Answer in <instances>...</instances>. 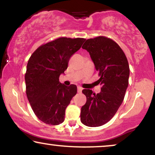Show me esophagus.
<instances>
[{
  "label": "esophagus",
  "instance_id": "obj_1",
  "mask_svg": "<svg viewBox=\"0 0 155 155\" xmlns=\"http://www.w3.org/2000/svg\"><path fill=\"white\" fill-rule=\"evenodd\" d=\"M82 91V88L81 87H78V93H81Z\"/></svg>",
  "mask_w": 155,
  "mask_h": 155
}]
</instances>
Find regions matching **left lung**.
<instances>
[{"label":"left lung","instance_id":"1","mask_svg":"<svg viewBox=\"0 0 155 155\" xmlns=\"http://www.w3.org/2000/svg\"><path fill=\"white\" fill-rule=\"evenodd\" d=\"M82 48L90 55L101 88L97 94L82 90L87 101L81 108L80 120L87 126H101L114 117L124 101L130 75L128 62L120 46L107 37L89 39Z\"/></svg>","mask_w":155,"mask_h":155}]
</instances>
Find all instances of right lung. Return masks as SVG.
Wrapping results in <instances>:
<instances>
[{"instance_id":"add662e5","label":"right lung","mask_w":155,"mask_h":155,"mask_svg":"<svg viewBox=\"0 0 155 155\" xmlns=\"http://www.w3.org/2000/svg\"><path fill=\"white\" fill-rule=\"evenodd\" d=\"M84 41L58 38L39 46L29 59L25 77L27 97L35 115L46 124L56 126L64 121L65 109L77 93V86L61 84L59 76Z\"/></svg>"}]
</instances>
